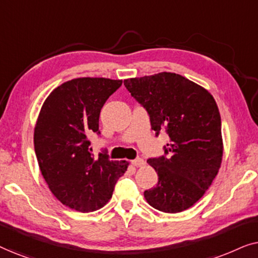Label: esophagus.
Returning <instances> with one entry per match:
<instances>
[{
    "instance_id": "obj_1",
    "label": "esophagus",
    "mask_w": 258,
    "mask_h": 258,
    "mask_svg": "<svg viewBox=\"0 0 258 258\" xmlns=\"http://www.w3.org/2000/svg\"><path fill=\"white\" fill-rule=\"evenodd\" d=\"M132 164L134 167H143L144 164H146V162H144L143 158H135V160L132 161Z\"/></svg>"
}]
</instances>
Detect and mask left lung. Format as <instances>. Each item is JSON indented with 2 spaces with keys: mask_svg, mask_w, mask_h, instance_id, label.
I'll return each mask as SVG.
<instances>
[{
  "mask_svg": "<svg viewBox=\"0 0 258 258\" xmlns=\"http://www.w3.org/2000/svg\"><path fill=\"white\" fill-rule=\"evenodd\" d=\"M132 96L146 109L151 129L168 134L164 155L148 158L158 175L144 191L155 209L176 214L194 206L209 189L221 167V116L208 90L174 73L124 80Z\"/></svg>",
  "mask_w": 258,
  "mask_h": 258,
  "instance_id": "obj_1",
  "label": "left lung"
}]
</instances>
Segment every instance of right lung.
I'll use <instances>...</instances> for the list:
<instances>
[{"instance_id": "add662e5", "label": "right lung", "mask_w": 258, "mask_h": 258, "mask_svg": "<svg viewBox=\"0 0 258 258\" xmlns=\"http://www.w3.org/2000/svg\"><path fill=\"white\" fill-rule=\"evenodd\" d=\"M121 80L75 79L56 88L44 101L34 133L41 172L54 196L81 213L100 209L111 199L125 161H110L107 151L91 153L89 137L100 135L98 118Z\"/></svg>"}]
</instances>
